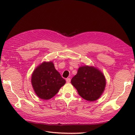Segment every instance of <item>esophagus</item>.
<instances>
[{"label": "esophagus", "instance_id": "esophagus-1", "mask_svg": "<svg viewBox=\"0 0 135 135\" xmlns=\"http://www.w3.org/2000/svg\"><path fill=\"white\" fill-rule=\"evenodd\" d=\"M66 82H67V83H70L71 82V79L70 78H68L66 79Z\"/></svg>", "mask_w": 135, "mask_h": 135}]
</instances>
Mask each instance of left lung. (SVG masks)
I'll use <instances>...</instances> for the list:
<instances>
[{
	"mask_svg": "<svg viewBox=\"0 0 135 135\" xmlns=\"http://www.w3.org/2000/svg\"><path fill=\"white\" fill-rule=\"evenodd\" d=\"M71 82L80 96L89 102L99 99L104 92L106 85L104 74L93 66L86 65L78 68Z\"/></svg>",
	"mask_w": 135,
	"mask_h": 135,
	"instance_id": "1",
	"label": "left lung"
}]
</instances>
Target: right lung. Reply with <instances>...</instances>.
Returning <instances> with one entry per match:
<instances>
[{"label": "right lung", "instance_id": "add662e5", "mask_svg": "<svg viewBox=\"0 0 135 135\" xmlns=\"http://www.w3.org/2000/svg\"><path fill=\"white\" fill-rule=\"evenodd\" d=\"M52 61H44L32 74L31 84L35 94L40 99L49 100L58 93L65 84Z\"/></svg>", "mask_w": 135, "mask_h": 135}]
</instances>
